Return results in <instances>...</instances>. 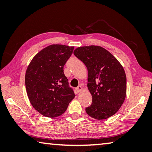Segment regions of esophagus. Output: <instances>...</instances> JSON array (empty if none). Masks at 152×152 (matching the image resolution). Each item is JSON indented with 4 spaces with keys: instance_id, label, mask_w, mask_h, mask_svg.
Here are the masks:
<instances>
[{
    "instance_id": "34e87169",
    "label": "esophagus",
    "mask_w": 152,
    "mask_h": 152,
    "mask_svg": "<svg viewBox=\"0 0 152 152\" xmlns=\"http://www.w3.org/2000/svg\"><path fill=\"white\" fill-rule=\"evenodd\" d=\"M76 91H77V92H81L82 91V87L81 86H78L76 88Z\"/></svg>"
}]
</instances>
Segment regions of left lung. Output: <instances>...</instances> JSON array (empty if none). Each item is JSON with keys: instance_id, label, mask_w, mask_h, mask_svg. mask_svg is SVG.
<instances>
[{"instance_id": "left-lung-1", "label": "left lung", "mask_w": 152, "mask_h": 152, "mask_svg": "<svg viewBox=\"0 0 152 152\" xmlns=\"http://www.w3.org/2000/svg\"><path fill=\"white\" fill-rule=\"evenodd\" d=\"M74 54L88 70L87 87L92 103L86 112L95 119L114 115L122 106L127 92V78L123 67L109 51L98 45L76 48Z\"/></svg>"}]
</instances>
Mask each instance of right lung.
<instances>
[{
  "label": "right lung",
  "mask_w": 152,
  "mask_h": 152,
  "mask_svg": "<svg viewBox=\"0 0 152 152\" xmlns=\"http://www.w3.org/2000/svg\"><path fill=\"white\" fill-rule=\"evenodd\" d=\"M74 47L53 44L36 54L28 66L25 82L31 104L46 117L60 116L75 97L64 73Z\"/></svg>",
  "instance_id": "right-lung-1"
}]
</instances>
